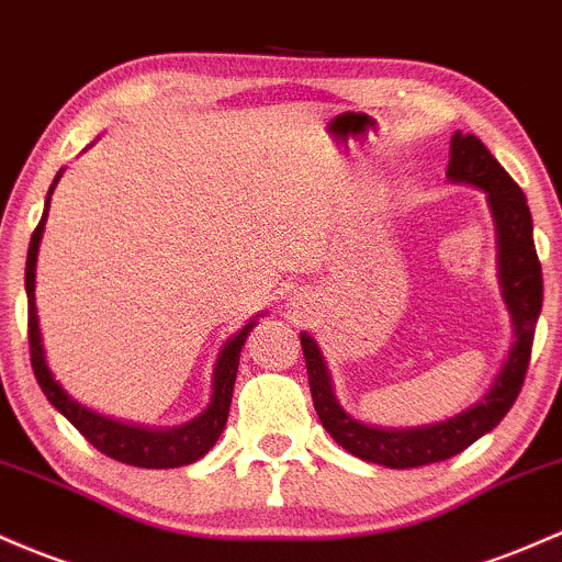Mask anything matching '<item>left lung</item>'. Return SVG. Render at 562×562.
Here are the masks:
<instances>
[{"label": "left lung", "instance_id": "obj_1", "mask_svg": "<svg viewBox=\"0 0 562 562\" xmlns=\"http://www.w3.org/2000/svg\"><path fill=\"white\" fill-rule=\"evenodd\" d=\"M446 176L453 183L477 187L488 196L493 226H496L498 285H502V299L509 310L512 328H515V344H512L504 368L493 379L485 397L467 411L456 413L453 418L429 424V427H371V424L357 422L338 405L323 351L310 333H301L312 403L323 427L344 451L362 461H371V464L390 467V470H411V467L451 459L507 416L522 390V381H526L536 319H539L541 299H544L541 263L533 245V218L528 211L526 194L512 181L509 172L485 149L483 140L474 138L472 133L464 135L456 131Z\"/></svg>", "mask_w": 562, "mask_h": 562}]
</instances>
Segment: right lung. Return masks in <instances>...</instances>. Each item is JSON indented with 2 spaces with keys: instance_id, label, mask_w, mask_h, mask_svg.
Wrapping results in <instances>:
<instances>
[{
  "instance_id": "right-lung-1",
  "label": "right lung",
  "mask_w": 562,
  "mask_h": 562,
  "mask_svg": "<svg viewBox=\"0 0 562 562\" xmlns=\"http://www.w3.org/2000/svg\"><path fill=\"white\" fill-rule=\"evenodd\" d=\"M60 172L55 176L50 191H47L45 200V213H42L40 226L31 234L29 243V256H26V295H29V347H31V368H34L36 381H40L42 392L50 400V405L58 413H64L66 418L79 429V435L90 442L92 448H98L101 453H106L109 459L122 461V464L144 467V470H172V467H187L194 464L196 459H202L215 440L221 437V431L226 427V418H229V405H232V392H234V379H237V366H239V351H243L245 341H248L252 325L256 319H250L243 330L234 333L229 341L221 349L218 360H215L213 371V397L211 405L200 413L196 418H191L189 424L172 429H149V427H135V424L116 422V418L101 416V413L85 408L82 403L66 394L64 386L55 381L50 368L45 360V347H42V333H40V317H36V256H40V243L42 232H45L47 221V207H50V194L58 183ZM261 317V314H258Z\"/></svg>"
}]
</instances>
